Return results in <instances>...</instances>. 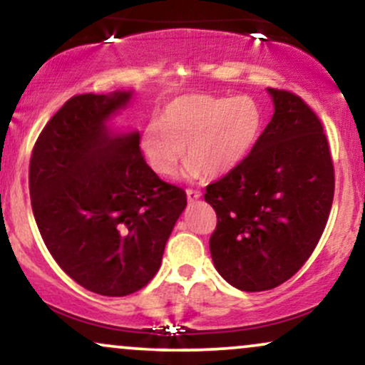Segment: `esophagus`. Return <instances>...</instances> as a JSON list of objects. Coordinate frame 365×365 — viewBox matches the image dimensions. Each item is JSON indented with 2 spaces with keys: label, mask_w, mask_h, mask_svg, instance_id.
<instances>
[{
  "label": "esophagus",
  "mask_w": 365,
  "mask_h": 365,
  "mask_svg": "<svg viewBox=\"0 0 365 365\" xmlns=\"http://www.w3.org/2000/svg\"><path fill=\"white\" fill-rule=\"evenodd\" d=\"M200 197H202V192L197 190V188H187V199L190 200V202H194V200H199Z\"/></svg>",
  "instance_id": "esophagus-1"
}]
</instances>
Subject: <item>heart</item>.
Here are the masks:
<instances>
[{"label": "heart", "mask_w": 365, "mask_h": 365, "mask_svg": "<svg viewBox=\"0 0 365 365\" xmlns=\"http://www.w3.org/2000/svg\"><path fill=\"white\" fill-rule=\"evenodd\" d=\"M262 115L250 96L187 94L163 108L158 123L142 133L154 171L171 177L187 148V175H220L238 165L255 144Z\"/></svg>", "instance_id": "heart-1"}]
</instances>
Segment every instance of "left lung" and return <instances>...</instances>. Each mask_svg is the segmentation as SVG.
I'll return each instance as SVG.
<instances>
[{
  "mask_svg": "<svg viewBox=\"0 0 365 365\" xmlns=\"http://www.w3.org/2000/svg\"><path fill=\"white\" fill-rule=\"evenodd\" d=\"M267 92L273 118L252 150L204 194L217 216L209 238L212 262L244 292L271 290L304 266L334 195L333 161L316 113L290 91Z\"/></svg>",
  "mask_w": 365,
  "mask_h": 365,
  "instance_id": "left-lung-1",
  "label": "left lung"
}]
</instances>
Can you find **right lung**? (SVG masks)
Returning <instances> with one entry per match:
<instances>
[{"label": "right lung", "mask_w": 365, "mask_h": 365, "mask_svg": "<svg viewBox=\"0 0 365 365\" xmlns=\"http://www.w3.org/2000/svg\"><path fill=\"white\" fill-rule=\"evenodd\" d=\"M130 98H70L39 133L29 166L32 212L53 259L106 297L135 293L154 278L187 206L185 190L149 168L139 132L108 130Z\"/></svg>", "instance_id": "1"}]
</instances>
